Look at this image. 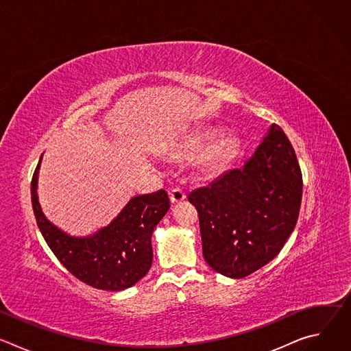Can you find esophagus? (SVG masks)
<instances>
[{"label": "esophagus", "instance_id": "1", "mask_svg": "<svg viewBox=\"0 0 351 351\" xmlns=\"http://www.w3.org/2000/svg\"><path fill=\"white\" fill-rule=\"evenodd\" d=\"M169 198L172 203H180L186 198V193L182 189H172L169 191Z\"/></svg>", "mask_w": 351, "mask_h": 351}]
</instances>
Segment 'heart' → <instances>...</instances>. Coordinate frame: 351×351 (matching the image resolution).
<instances>
[{
    "instance_id": "obj_1",
    "label": "heart",
    "mask_w": 351,
    "mask_h": 351,
    "mask_svg": "<svg viewBox=\"0 0 351 351\" xmlns=\"http://www.w3.org/2000/svg\"><path fill=\"white\" fill-rule=\"evenodd\" d=\"M203 141H204V138L191 140L190 143L182 145L180 152L184 154H191L203 147ZM232 148H233V144L229 140H222V141H218V143L210 145L206 149V153L203 154V158H202L203 167L207 169L217 168L228 157V154L232 152Z\"/></svg>"
}]
</instances>
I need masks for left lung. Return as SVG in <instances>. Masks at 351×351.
Here are the masks:
<instances>
[{
  "instance_id": "8db88e82",
  "label": "left lung",
  "mask_w": 351,
  "mask_h": 351,
  "mask_svg": "<svg viewBox=\"0 0 351 351\" xmlns=\"http://www.w3.org/2000/svg\"><path fill=\"white\" fill-rule=\"evenodd\" d=\"M303 178L291 143L276 123L239 169L189 194L197 208L203 256L240 279L272 261L297 223Z\"/></svg>"
}]
</instances>
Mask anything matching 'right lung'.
<instances>
[{"mask_svg": "<svg viewBox=\"0 0 351 351\" xmlns=\"http://www.w3.org/2000/svg\"><path fill=\"white\" fill-rule=\"evenodd\" d=\"M43 156L32 179V204L37 226L61 264L79 280L101 290L132 287L152 268V236L171 204L165 190L136 195L106 228L84 237L71 236L41 211L37 182Z\"/></svg>", "mask_w": 351, "mask_h": 351, "instance_id": "right-lung-1", "label": "right lung"}]
</instances>
